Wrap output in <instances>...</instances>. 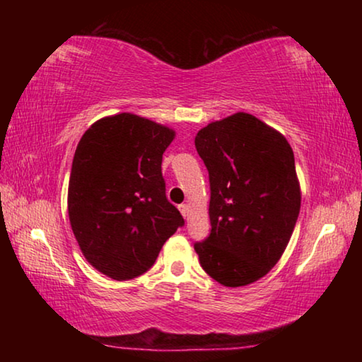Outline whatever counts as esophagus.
Returning <instances> with one entry per match:
<instances>
[{"label": "esophagus", "mask_w": 362, "mask_h": 362, "mask_svg": "<svg viewBox=\"0 0 362 362\" xmlns=\"http://www.w3.org/2000/svg\"><path fill=\"white\" fill-rule=\"evenodd\" d=\"M179 211H180V214L185 218H188V214H189V209H188V206L187 204H180L179 206Z\"/></svg>", "instance_id": "obj_1"}]
</instances>
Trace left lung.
Returning a JSON list of instances; mask_svg holds the SVG:
<instances>
[{
    "instance_id": "obj_1",
    "label": "left lung",
    "mask_w": 362,
    "mask_h": 362,
    "mask_svg": "<svg viewBox=\"0 0 362 362\" xmlns=\"http://www.w3.org/2000/svg\"><path fill=\"white\" fill-rule=\"evenodd\" d=\"M211 183V235L194 243L212 279L240 287L276 265L300 212L296 159L283 134L249 113H235L194 137Z\"/></svg>"
}]
</instances>
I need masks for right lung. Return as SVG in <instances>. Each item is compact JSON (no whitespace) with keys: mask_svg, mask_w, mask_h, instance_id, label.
Returning <instances> with one entry per match:
<instances>
[{"mask_svg":"<svg viewBox=\"0 0 362 362\" xmlns=\"http://www.w3.org/2000/svg\"><path fill=\"white\" fill-rule=\"evenodd\" d=\"M174 137L166 126L119 113L95 121L79 140L69 183L70 225L86 260L108 278L144 274L185 225L166 198L161 173Z\"/></svg>","mask_w":362,"mask_h":362,"instance_id":"right-lung-1","label":"right lung"}]
</instances>
